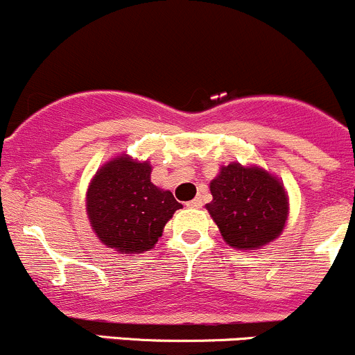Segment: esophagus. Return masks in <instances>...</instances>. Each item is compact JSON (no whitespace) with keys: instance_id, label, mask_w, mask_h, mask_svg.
<instances>
[{"instance_id":"34e87169","label":"esophagus","mask_w":355,"mask_h":355,"mask_svg":"<svg viewBox=\"0 0 355 355\" xmlns=\"http://www.w3.org/2000/svg\"><path fill=\"white\" fill-rule=\"evenodd\" d=\"M188 207H193V209H200L202 207V205H204V202H202V198H193V200H190V202H188Z\"/></svg>"}]
</instances>
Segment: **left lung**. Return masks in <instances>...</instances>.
<instances>
[{
  "label": "left lung",
  "mask_w": 355,
  "mask_h": 355,
  "mask_svg": "<svg viewBox=\"0 0 355 355\" xmlns=\"http://www.w3.org/2000/svg\"><path fill=\"white\" fill-rule=\"evenodd\" d=\"M209 214L223 239L235 249H259L284 230L289 214L284 184L265 168L223 165L211 181Z\"/></svg>",
  "instance_id": "8db88e82"
}]
</instances>
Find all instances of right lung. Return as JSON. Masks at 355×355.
<instances>
[{"instance_id":"right-lung-1","label":"right lung","mask_w":355,"mask_h":355,"mask_svg":"<svg viewBox=\"0 0 355 355\" xmlns=\"http://www.w3.org/2000/svg\"><path fill=\"white\" fill-rule=\"evenodd\" d=\"M181 207L171 191L151 183V165L129 155L106 162L87 190L92 230L104 245L121 254L150 251Z\"/></svg>"}]
</instances>
